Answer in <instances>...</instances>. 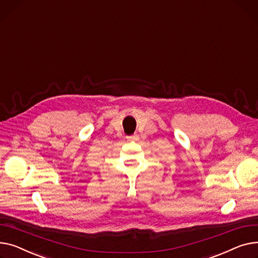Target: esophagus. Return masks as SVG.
I'll return each mask as SVG.
<instances>
[{
    "label": "esophagus",
    "instance_id": "34e87169",
    "mask_svg": "<svg viewBox=\"0 0 258 258\" xmlns=\"http://www.w3.org/2000/svg\"><path fill=\"white\" fill-rule=\"evenodd\" d=\"M128 140L131 141V142H138L140 140L139 135L138 134H134V135H131V136H128Z\"/></svg>",
    "mask_w": 258,
    "mask_h": 258
}]
</instances>
